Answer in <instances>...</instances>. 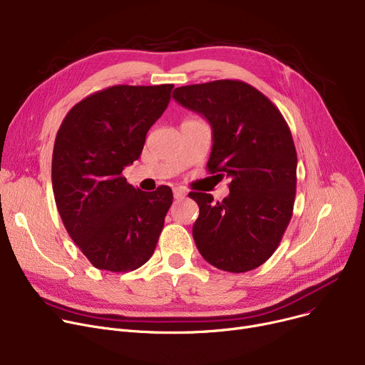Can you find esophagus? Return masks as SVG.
Returning a JSON list of instances; mask_svg holds the SVG:
<instances>
[{
    "label": "esophagus",
    "mask_w": 365,
    "mask_h": 365,
    "mask_svg": "<svg viewBox=\"0 0 365 365\" xmlns=\"http://www.w3.org/2000/svg\"><path fill=\"white\" fill-rule=\"evenodd\" d=\"M173 195H175L176 200H182V198L186 197V190H183L180 187H175V189H173Z\"/></svg>",
    "instance_id": "1"
}]
</instances>
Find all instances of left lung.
Instances as JSON below:
<instances>
[{"mask_svg": "<svg viewBox=\"0 0 365 365\" xmlns=\"http://www.w3.org/2000/svg\"><path fill=\"white\" fill-rule=\"evenodd\" d=\"M173 99L212 125L207 170L231 180L222 202L189 192L200 207L197 248L217 269H256L274 255L293 216L297 153L289 124L263 93L238 80L178 87Z\"/></svg>", "mask_w": 365, "mask_h": 365, "instance_id": "obj_1", "label": "left lung"}]
</instances>
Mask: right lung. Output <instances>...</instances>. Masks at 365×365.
Returning <instances> with one entry per match:
<instances>
[{
	"instance_id": "add662e5",
	"label": "right lung",
	"mask_w": 365,
	"mask_h": 365,
	"mask_svg": "<svg viewBox=\"0 0 365 365\" xmlns=\"http://www.w3.org/2000/svg\"><path fill=\"white\" fill-rule=\"evenodd\" d=\"M173 87L96 91L66 113L56 134V205L69 237L98 269L134 271L155 250L171 189L143 192L127 183L123 170L140 157L146 133L167 109Z\"/></svg>"
}]
</instances>
